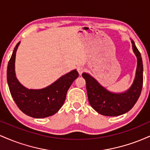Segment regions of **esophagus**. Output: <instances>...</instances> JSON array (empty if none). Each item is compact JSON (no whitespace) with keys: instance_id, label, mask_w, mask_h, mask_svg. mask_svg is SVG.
<instances>
[{"instance_id":"34e87169","label":"esophagus","mask_w":150,"mask_h":150,"mask_svg":"<svg viewBox=\"0 0 150 150\" xmlns=\"http://www.w3.org/2000/svg\"><path fill=\"white\" fill-rule=\"evenodd\" d=\"M77 72H78L79 75H82V73L84 72V70H85V68H84L82 66H78L77 68Z\"/></svg>"}]
</instances>
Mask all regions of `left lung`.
I'll use <instances>...</instances> for the list:
<instances>
[{"instance_id": "left-lung-1", "label": "left lung", "mask_w": 150, "mask_h": 150, "mask_svg": "<svg viewBox=\"0 0 150 150\" xmlns=\"http://www.w3.org/2000/svg\"><path fill=\"white\" fill-rule=\"evenodd\" d=\"M132 51L137 57L135 77L129 89L123 92L108 91L89 73L82 76L86 81L87 97L91 106L103 116H117L130 111L140 97L143 84V65L140 51L131 39Z\"/></svg>"}]
</instances>
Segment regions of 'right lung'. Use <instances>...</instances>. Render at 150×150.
<instances>
[{
  "mask_svg": "<svg viewBox=\"0 0 150 150\" xmlns=\"http://www.w3.org/2000/svg\"><path fill=\"white\" fill-rule=\"evenodd\" d=\"M20 44V42L15 46L7 69V81L12 97L27 116L35 118L53 116L64 104L67 92L79 74L77 70H73L44 88L27 89L19 82L15 74V56Z\"/></svg>",
  "mask_w": 150,
  "mask_h": 150,
  "instance_id": "obj_1",
  "label": "right lung"
}]
</instances>
